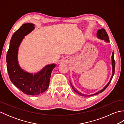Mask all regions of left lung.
I'll use <instances>...</instances> for the list:
<instances>
[{"mask_svg":"<svg viewBox=\"0 0 124 124\" xmlns=\"http://www.w3.org/2000/svg\"><path fill=\"white\" fill-rule=\"evenodd\" d=\"M96 36H97V38L99 39H101V40H104L105 41L107 42V43H109L110 41H109V37L108 35V34L106 32V31L105 30V29L104 28H102L101 29L99 30L98 31H97V32L96 33ZM111 65H112V74H111V78H110V79L107 85L105 86L103 89H102L101 90H100L98 92H97L96 93L93 94H91L90 95H85L84 94L81 93V92H79L78 91H77V89H76L74 87H73L71 83L70 82V85L71 86L72 88L73 89V90L76 93L78 94L79 95H80L81 96H91L92 95H96V94H98L99 93H101L103 91H104L105 89H106L107 87L109 86V85L110 84V82H111V81L112 80V79L113 78V76L114 75V73H115V60H114V52H112V56H111Z\"/></svg>","mask_w":124,"mask_h":124,"instance_id":"left-lung-1","label":"left lung"}]
</instances>
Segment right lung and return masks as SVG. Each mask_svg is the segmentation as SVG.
<instances>
[{
  "instance_id": "add662e5",
  "label": "right lung",
  "mask_w": 124,
  "mask_h": 124,
  "mask_svg": "<svg viewBox=\"0 0 124 124\" xmlns=\"http://www.w3.org/2000/svg\"><path fill=\"white\" fill-rule=\"evenodd\" d=\"M35 24L25 23L13 34L6 55L7 69L11 82L23 93L37 95L48 88L51 73L56 64L46 65L39 71L30 73L20 67L18 61V48L25 36L35 29Z\"/></svg>"
}]
</instances>
